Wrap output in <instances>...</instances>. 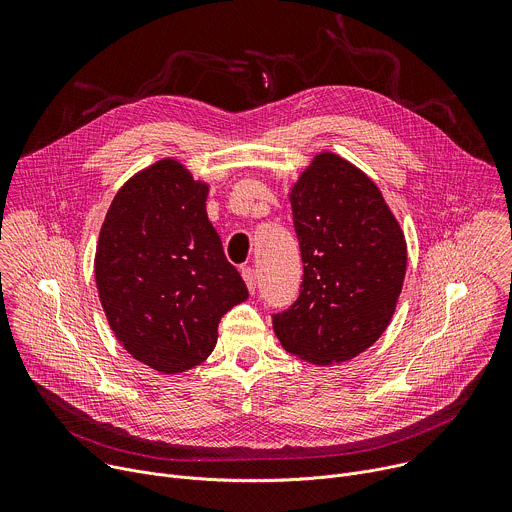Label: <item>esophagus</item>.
I'll return each mask as SVG.
<instances>
[{
	"label": "esophagus",
	"mask_w": 512,
	"mask_h": 512,
	"mask_svg": "<svg viewBox=\"0 0 512 512\" xmlns=\"http://www.w3.org/2000/svg\"><path fill=\"white\" fill-rule=\"evenodd\" d=\"M241 275H243V279L247 283V289L251 291V294H255V289H257V271L253 267H245L241 271Z\"/></svg>",
	"instance_id": "esophagus-1"
}]
</instances>
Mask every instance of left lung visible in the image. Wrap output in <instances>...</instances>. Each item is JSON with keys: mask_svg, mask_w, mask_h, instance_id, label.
I'll return each mask as SVG.
<instances>
[{"mask_svg": "<svg viewBox=\"0 0 512 512\" xmlns=\"http://www.w3.org/2000/svg\"><path fill=\"white\" fill-rule=\"evenodd\" d=\"M304 261L300 296L273 316L281 346L320 367L373 346L387 330L407 269L405 235L377 184L322 152L289 194Z\"/></svg>", "mask_w": 512, "mask_h": 512, "instance_id": "left-lung-1", "label": "left lung"}]
</instances>
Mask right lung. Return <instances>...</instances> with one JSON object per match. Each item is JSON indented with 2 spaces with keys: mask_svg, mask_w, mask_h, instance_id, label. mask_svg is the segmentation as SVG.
<instances>
[{
  "mask_svg": "<svg viewBox=\"0 0 512 512\" xmlns=\"http://www.w3.org/2000/svg\"><path fill=\"white\" fill-rule=\"evenodd\" d=\"M208 184L174 158L131 176L99 233L95 279L119 344L162 375L194 369L249 298L206 214Z\"/></svg>",
  "mask_w": 512,
  "mask_h": 512,
  "instance_id": "right-lung-1",
  "label": "right lung"
}]
</instances>
